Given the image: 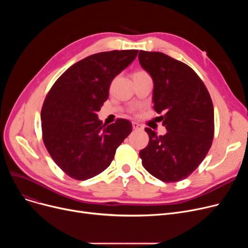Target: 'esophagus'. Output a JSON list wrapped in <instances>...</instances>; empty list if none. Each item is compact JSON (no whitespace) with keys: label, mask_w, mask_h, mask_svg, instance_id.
Returning a JSON list of instances; mask_svg holds the SVG:
<instances>
[{"label":"esophagus","mask_w":248,"mask_h":248,"mask_svg":"<svg viewBox=\"0 0 248 248\" xmlns=\"http://www.w3.org/2000/svg\"><path fill=\"white\" fill-rule=\"evenodd\" d=\"M132 124H133V128H134V129H139V131H140V129L144 128V127H142L141 124H140L139 123H136V122H133Z\"/></svg>","instance_id":"34e87169"}]
</instances>
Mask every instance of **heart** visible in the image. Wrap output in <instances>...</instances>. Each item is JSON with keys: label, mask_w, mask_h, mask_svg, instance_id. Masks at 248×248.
<instances>
[{"label": "heart", "mask_w": 248, "mask_h": 248, "mask_svg": "<svg viewBox=\"0 0 248 248\" xmlns=\"http://www.w3.org/2000/svg\"><path fill=\"white\" fill-rule=\"evenodd\" d=\"M141 73H146V72H144V71H138V72H136L135 74H141Z\"/></svg>", "instance_id": "b5f03b06"}]
</instances>
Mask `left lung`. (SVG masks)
<instances>
[{
    "label": "left lung",
    "mask_w": 248,
    "mask_h": 248,
    "mask_svg": "<svg viewBox=\"0 0 248 248\" xmlns=\"http://www.w3.org/2000/svg\"><path fill=\"white\" fill-rule=\"evenodd\" d=\"M139 60L154 81V109L167 134L146 127L150 140L140 151L141 164L157 179L172 183L186 179L205 159L214 138V108L198 74L162 52L140 50Z\"/></svg>",
    "instance_id": "left-lung-1"
}]
</instances>
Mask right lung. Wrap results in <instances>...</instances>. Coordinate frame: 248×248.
Segmentation results:
<instances>
[{"label": "right lung", "mask_w": 248, "mask_h": 248, "mask_svg": "<svg viewBox=\"0 0 248 248\" xmlns=\"http://www.w3.org/2000/svg\"><path fill=\"white\" fill-rule=\"evenodd\" d=\"M139 50H113L76 62L52 85L41 110L44 145L61 170L75 180L93 178L110 165L131 134L129 121L106 125L97 119L113 78L131 64Z\"/></svg>", "instance_id": "1"}]
</instances>
